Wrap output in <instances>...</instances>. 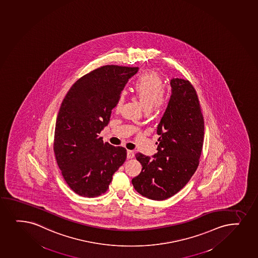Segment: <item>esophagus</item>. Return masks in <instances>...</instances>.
<instances>
[{
  "label": "esophagus",
  "instance_id": "34e87169",
  "mask_svg": "<svg viewBox=\"0 0 258 258\" xmlns=\"http://www.w3.org/2000/svg\"><path fill=\"white\" fill-rule=\"evenodd\" d=\"M134 157V152L133 151H127V158L128 159H132Z\"/></svg>",
  "mask_w": 258,
  "mask_h": 258
}]
</instances>
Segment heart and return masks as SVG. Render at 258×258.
Returning a JSON list of instances; mask_svg holds the SVG:
<instances>
[{"mask_svg":"<svg viewBox=\"0 0 258 258\" xmlns=\"http://www.w3.org/2000/svg\"><path fill=\"white\" fill-rule=\"evenodd\" d=\"M134 92L139 99L146 113L154 107H160L163 101V80L154 71H148L141 75L134 85ZM124 101V95H119L116 102L115 109L119 111Z\"/></svg>","mask_w":258,"mask_h":258,"instance_id":"b5f03b06","label":"heart"}]
</instances>
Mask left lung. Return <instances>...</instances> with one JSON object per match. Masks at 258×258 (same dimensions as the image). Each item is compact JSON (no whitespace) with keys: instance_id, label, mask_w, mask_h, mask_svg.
<instances>
[{"instance_id":"left-lung-1","label":"left lung","mask_w":258,"mask_h":258,"mask_svg":"<svg viewBox=\"0 0 258 258\" xmlns=\"http://www.w3.org/2000/svg\"><path fill=\"white\" fill-rule=\"evenodd\" d=\"M171 95L157 125V152L152 157L137 153L142 165L132 180L140 195L163 201L188 182L199 165L204 139V119L198 96L189 82L170 80Z\"/></svg>"}]
</instances>
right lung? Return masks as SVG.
Listing matches in <instances>:
<instances>
[{"label":"right lung","mask_w":258,"mask_h":258,"mask_svg":"<svg viewBox=\"0 0 258 258\" xmlns=\"http://www.w3.org/2000/svg\"><path fill=\"white\" fill-rule=\"evenodd\" d=\"M138 67L105 66L77 81L56 118L54 153L71 189L97 197L108 189L113 175L126 159V150L104 144L99 134L110 121L118 96Z\"/></svg>","instance_id":"right-lung-1"}]
</instances>
